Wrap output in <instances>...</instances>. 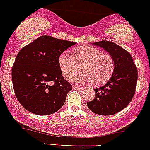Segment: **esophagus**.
I'll return each mask as SVG.
<instances>
[{
	"instance_id": "esophagus-1",
	"label": "esophagus",
	"mask_w": 150,
	"mask_h": 150,
	"mask_svg": "<svg viewBox=\"0 0 150 150\" xmlns=\"http://www.w3.org/2000/svg\"><path fill=\"white\" fill-rule=\"evenodd\" d=\"M73 88H74V89H76V90H83L82 88H79V87L75 86V85L73 86Z\"/></svg>"
}]
</instances>
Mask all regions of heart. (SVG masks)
<instances>
[{
  "mask_svg": "<svg viewBox=\"0 0 150 150\" xmlns=\"http://www.w3.org/2000/svg\"><path fill=\"white\" fill-rule=\"evenodd\" d=\"M59 64L64 77H70V81L78 84L92 81L94 85H103L109 80L114 69V61L111 56L104 53L100 49L89 46L75 48L71 55L62 54ZM81 67L83 72L73 76Z\"/></svg>",
  "mask_w": 150,
  "mask_h": 150,
  "instance_id": "obj_1",
  "label": "heart"
}]
</instances>
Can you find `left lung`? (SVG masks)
Instances as JSON below:
<instances>
[{
    "mask_svg": "<svg viewBox=\"0 0 150 150\" xmlns=\"http://www.w3.org/2000/svg\"><path fill=\"white\" fill-rule=\"evenodd\" d=\"M94 45L106 50L114 61V69L108 82L94 89L95 97L87 103L93 113L99 115H112L127 106L135 94L137 69L131 55L114 42L106 40Z\"/></svg>",
    "mask_w": 150,
    "mask_h": 150,
    "instance_id": "left-lung-1",
    "label": "left lung"
}]
</instances>
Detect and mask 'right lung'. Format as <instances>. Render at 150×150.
<instances>
[{
    "label": "right lung",
    "instance_id": "add662e5",
    "mask_svg": "<svg viewBox=\"0 0 150 150\" xmlns=\"http://www.w3.org/2000/svg\"><path fill=\"white\" fill-rule=\"evenodd\" d=\"M75 43L42 36L19 52L12 68V82L15 95L26 110L49 115L62 107L72 87L62 76L59 59Z\"/></svg>",
    "mask_w": 150,
    "mask_h": 150
}]
</instances>
